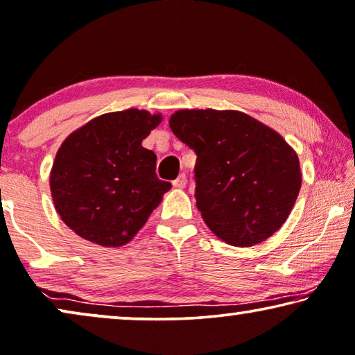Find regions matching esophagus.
<instances>
[{
	"instance_id": "34e87169",
	"label": "esophagus",
	"mask_w": 355,
	"mask_h": 355,
	"mask_svg": "<svg viewBox=\"0 0 355 355\" xmlns=\"http://www.w3.org/2000/svg\"><path fill=\"white\" fill-rule=\"evenodd\" d=\"M187 183H188V180H187V175H184V173H182V175H180L177 180H173V187L175 188H178V189H183L184 187H187Z\"/></svg>"
}]
</instances>
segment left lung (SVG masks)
<instances>
[{
	"label": "left lung",
	"instance_id": "obj_1",
	"mask_svg": "<svg viewBox=\"0 0 355 355\" xmlns=\"http://www.w3.org/2000/svg\"><path fill=\"white\" fill-rule=\"evenodd\" d=\"M168 125L196 151V205L216 237L252 247L288 218L301 188L296 151L236 110H178Z\"/></svg>",
	"mask_w": 355,
	"mask_h": 355
}]
</instances>
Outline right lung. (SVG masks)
<instances>
[{
    "instance_id": "obj_1",
    "label": "right lung",
    "mask_w": 355,
    "mask_h": 355,
    "mask_svg": "<svg viewBox=\"0 0 355 355\" xmlns=\"http://www.w3.org/2000/svg\"><path fill=\"white\" fill-rule=\"evenodd\" d=\"M162 114L129 108L89 121L63 140L51 168V194L63 223L102 247L134 239L172 184L156 175L141 146Z\"/></svg>"
}]
</instances>
